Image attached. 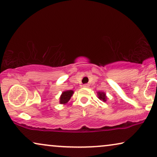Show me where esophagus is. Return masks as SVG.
<instances>
[{
  "label": "esophagus",
  "mask_w": 157,
  "mask_h": 157,
  "mask_svg": "<svg viewBox=\"0 0 157 157\" xmlns=\"http://www.w3.org/2000/svg\"><path fill=\"white\" fill-rule=\"evenodd\" d=\"M89 85H88V84H84V85H83V87H89Z\"/></svg>",
  "instance_id": "obj_1"
}]
</instances>
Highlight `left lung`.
<instances>
[{
    "label": "left lung",
    "mask_w": 157,
    "mask_h": 157,
    "mask_svg": "<svg viewBox=\"0 0 157 157\" xmlns=\"http://www.w3.org/2000/svg\"><path fill=\"white\" fill-rule=\"evenodd\" d=\"M98 96H99V98L100 99V100H102L104 101H106V95H105V93H104V92H98Z\"/></svg>",
    "instance_id": "8db88e82"
}]
</instances>
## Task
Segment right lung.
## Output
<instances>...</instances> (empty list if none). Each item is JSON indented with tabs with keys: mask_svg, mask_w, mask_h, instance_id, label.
Listing matches in <instances>:
<instances>
[{
	"mask_svg": "<svg viewBox=\"0 0 157 157\" xmlns=\"http://www.w3.org/2000/svg\"><path fill=\"white\" fill-rule=\"evenodd\" d=\"M73 94V91L72 90H67V91H65L63 92L62 95L59 98V102L60 104H65L67 103Z\"/></svg>",
	"mask_w": 157,
	"mask_h": 157,
	"instance_id": "1",
	"label": "right lung"
}]
</instances>
